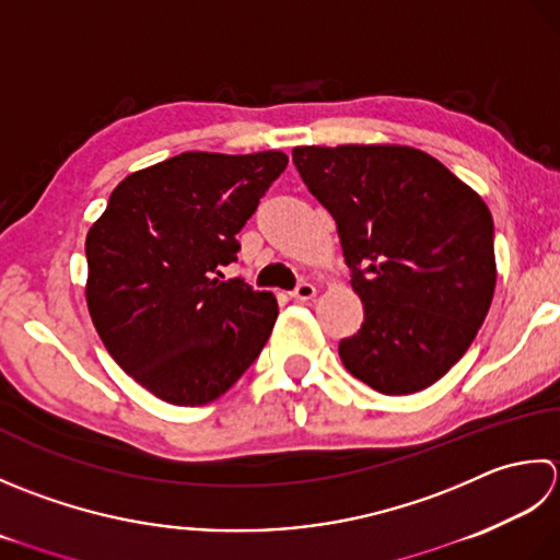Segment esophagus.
Here are the masks:
<instances>
[{
  "instance_id": "obj_1",
  "label": "esophagus",
  "mask_w": 560,
  "mask_h": 560,
  "mask_svg": "<svg viewBox=\"0 0 560 560\" xmlns=\"http://www.w3.org/2000/svg\"><path fill=\"white\" fill-rule=\"evenodd\" d=\"M290 296H294V300H300V302H310L312 296H316V288L312 282H300L296 284V288L290 292Z\"/></svg>"
}]
</instances>
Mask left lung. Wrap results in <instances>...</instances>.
Returning a JSON list of instances; mask_svg holds the SVG:
<instances>
[{
    "label": "left lung",
    "mask_w": 560,
    "mask_h": 560,
    "mask_svg": "<svg viewBox=\"0 0 560 560\" xmlns=\"http://www.w3.org/2000/svg\"><path fill=\"white\" fill-rule=\"evenodd\" d=\"M312 196L334 214L362 328L338 346L374 392L404 396L450 372L495 292L493 217L474 188L413 147H294Z\"/></svg>",
    "instance_id": "obj_1"
}]
</instances>
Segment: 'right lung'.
I'll list each match as a JSON object with an SVG mask.
<instances>
[{
  "instance_id": "obj_1",
  "label": "right lung",
  "mask_w": 560,
  "mask_h": 560,
  "mask_svg": "<svg viewBox=\"0 0 560 560\" xmlns=\"http://www.w3.org/2000/svg\"><path fill=\"white\" fill-rule=\"evenodd\" d=\"M288 154L184 152L135 171L86 234V304L110 358L174 406L220 398L278 318L272 292L224 280L236 234Z\"/></svg>"
}]
</instances>
